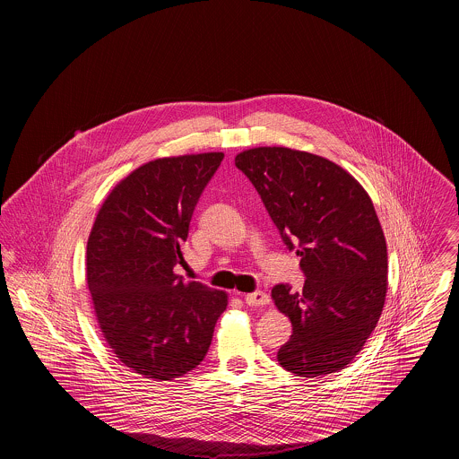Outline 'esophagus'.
<instances>
[{
  "label": "esophagus",
  "mask_w": 459,
  "mask_h": 459,
  "mask_svg": "<svg viewBox=\"0 0 459 459\" xmlns=\"http://www.w3.org/2000/svg\"><path fill=\"white\" fill-rule=\"evenodd\" d=\"M244 301H246V305L247 306H264L270 303V298H268V294H264L262 290H255V292H249V294H246L244 296Z\"/></svg>",
  "instance_id": "34e87169"
}]
</instances>
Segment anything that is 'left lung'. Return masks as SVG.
<instances>
[{
  "mask_svg": "<svg viewBox=\"0 0 459 459\" xmlns=\"http://www.w3.org/2000/svg\"><path fill=\"white\" fill-rule=\"evenodd\" d=\"M236 167L306 277L301 292L272 289L292 324L279 363L306 378L342 370L377 327L387 292V246L370 196L339 165L306 152L255 148Z\"/></svg>",
  "mask_w": 459,
  "mask_h": 459,
  "instance_id": "left-lung-1",
  "label": "left lung"
}]
</instances>
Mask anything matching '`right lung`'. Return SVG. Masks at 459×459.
Instances as JSON below:
<instances>
[{"label":"right lung","instance_id":"obj_1","mask_svg":"<svg viewBox=\"0 0 459 459\" xmlns=\"http://www.w3.org/2000/svg\"><path fill=\"white\" fill-rule=\"evenodd\" d=\"M223 153L154 160L105 199L88 240V285L101 332L134 373L172 380L196 368L227 294L174 272L197 201Z\"/></svg>","mask_w":459,"mask_h":459}]
</instances>
